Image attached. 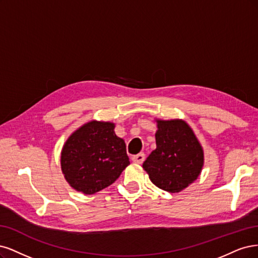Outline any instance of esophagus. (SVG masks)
Returning <instances> with one entry per match:
<instances>
[{
  "instance_id": "obj_1",
  "label": "esophagus",
  "mask_w": 258,
  "mask_h": 258,
  "mask_svg": "<svg viewBox=\"0 0 258 258\" xmlns=\"http://www.w3.org/2000/svg\"><path fill=\"white\" fill-rule=\"evenodd\" d=\"M144 160H145V154L144 153H139V154L132 156V161L134 163H137V164H141L144 162Z\"/></svg>"
}]
</instances>
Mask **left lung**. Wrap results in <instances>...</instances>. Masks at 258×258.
<instances>
[{
    "instance_id": "8db88e82",
    "label": "left lung",
    "mask_w": 258,
    "mask_h": 258,
    "mask_svg": "<svg viewBox=\"0 0 258 258\" xmlns=\"http://www.w3.org/2000/svg\"><path fill=\"white\" fill-rule=\"evenodd\" d=\"M156 149L143 167L157 187L178 193L194 182L204 166V150L183 120H156Z\"/></svg>"
}]
</instances>
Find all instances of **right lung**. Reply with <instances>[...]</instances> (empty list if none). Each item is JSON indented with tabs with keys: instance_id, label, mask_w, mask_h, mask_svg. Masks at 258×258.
I'll use <instances>...</instances> for the list:
<instances>
[{
	"instance_id": "1",
	"label": "right lung",
	"mask_w": 258,
	"mask_h": 258,
	"mask_svg": "<svg viewBox=\"0 0 258 258\" xmlns=\"http://www.w3.org/2000/svg\"><path fill=\"white\" fill-rule=\"evenodd\" d=\"M128 165L125 143L115 135L111 122L84 124L66 140L61 152L66 181L87 195L112 184Z\"/></svg>"
}]
</instances>
